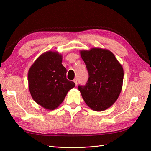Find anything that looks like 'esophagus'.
I'll return each instance as SVG.
<instances>
[{"mask_svg":"<svg viewBox=\"0 0 151 151\" xmlns=\"http://www.w3.org/2000/svg\"><path fill=\"white\" fill-rule=\"evenodd\" d=\"M74 83L76 84V86H77V79H74Z\"/></svg>","mask_w":151,"mask_h":151,"instance_id":"obj_1","label":"esophagus"}]
</instances>
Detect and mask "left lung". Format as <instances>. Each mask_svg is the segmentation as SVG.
I'll return each mask as SVG.
<instances>
[{"label":"left lung","instance_id":"obj_1","mask_svg":"<svg viewBox=\"0 0 151 151\" xmlns=\"http://www.w3.org/2000/svg\"><path fill=\"white\" fill-rule=\"evenodd\" d=\"M81 56L89 73L86 86L78 89L84 101L94 111L111 106L121 93L123 69L114 54L107 49L92 48L81 50Z\"/></svg>","mask_w":151,"mask_h":151}]
</instances>
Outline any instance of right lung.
Segmentation results:
<instances>
[{"label": "right lung", "instance_id": "obj_1", "mask_svg": "<svg viewBox=\"0 0 151 151\" xmlns=\"http://www.w3.org/2000/svg\"><path fill=\"white\" fill-rule=\"evenodd\" d=\"M62 55L57 52H45L29 68L28 87L34 101L48 110L56 109L64 100L74 82L67 79Z\"/></svg>", "mask_w": 151, "mask_h": 151}]
</instances>
